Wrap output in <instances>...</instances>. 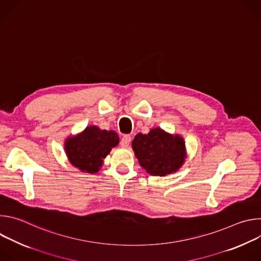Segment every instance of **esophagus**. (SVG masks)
I'll use <instances>...</instances> for the list:
<instances>
[{
  "instance_id": "esophagus-1",
  "label": "esophagus",
  "mask_w": 261,
  "mask_h": 261,
  "mask_svg": "<svg viewBox=\"0 0 261 261\" xmlns=\"http://www.w3.org/2000/svg\"><path fill=\"white\" fill-rule=\"evenodd\" d=\"M131 142V136L130 135H124L122 140H121V145L122 147H128Z\"/></svg>"
}]
</instances>
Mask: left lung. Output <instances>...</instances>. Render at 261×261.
I'll return each instance as SVG.
<instances>
[{
	"label": "left lung",
	"mask_w": 261,
	"mask_h": 261,
	"mask_svg": "<svg viewBox=\"0 0 261 261\" xmlns=\"http://www.w3.org/2000/svg\"><path fill=\"white\" fill-rule=\"evenodd\" d=\"M132 148L140 166L147 173L157 176L176 172L187 158L182 136L170 134L158 127L147 134L135 135Z\"/></svg>",
	"instance_id": "left-lung-1"
}]
</instances>
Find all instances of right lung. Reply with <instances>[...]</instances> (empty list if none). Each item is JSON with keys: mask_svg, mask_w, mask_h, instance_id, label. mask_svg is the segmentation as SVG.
I'll return each mask as SVG.
<instances>
[{"mask_svg": "<svg viewBox=\"0 0 261 261\" xmlns=\"http://www.w3.org/2000/svg\"><path fill=\"white\" fill-rule=\"evenodd\" d=\"M119 142L116 131L101 130L93 125L76 135L68 136L64 142V150L73 167L85 173H97L111 148Z\"/></svg>", "mask_w": 261, "mask_h": 261, "instance_id": "1", "label": "right lung"}]
</instances>
